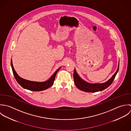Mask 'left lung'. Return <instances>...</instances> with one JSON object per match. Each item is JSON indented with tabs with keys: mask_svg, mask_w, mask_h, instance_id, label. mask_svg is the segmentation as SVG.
I'll use <instances>...</instances> for the list:
<instances>
[{
	"mask_svg": "<svg viewBox=\"0 0 131 131\" xmlns=\"http://www.w3.org/2000/svg\"><path fill=\"white\" fill-rule=\"evenodd\" d=\"M119 69V63L117 69L115 72V73L112 76V77L108 80L107 81L105 82L104 83H92L88 82L83 79H81L79 76L78 73L77 72L75 69L74 70L73 73V78H74V81L75 85L79 89V90L89 93H95L97 92L102 91L105 90V89L107 88L113 82L115 77Z\"/></svg>",
	"mask_w": 131,
	"mask_h": 131,
	"instance_id": "8db88e82",
	"label": "left lung"
}]
</instances>
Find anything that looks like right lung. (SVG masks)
Returning <instances> with one entry per match:
<instances>
[{
	"label": "right lung",
	"instance_id": "1",
	"mask_svg": "<svg viewBox=\"0 0 131 131\" xmlns=\"http://www.w3.org/2000/svg\"><path fill=\"white\" fill-rule=\"evenodd\" d=\"M11 67L12 68L13 72L15 78L17 81L19 83V84L23 87L24 89H25L28 90H30L32 91H41L43 90H45L50 88L53 84V82L57 73L61 68L60 67L58 68L55 72L52 74V77L48 80L43 81V82H38V81H33L29 80H27L25 79H23L21 78L15 71L12 62V60L11 59Z\"/></svg>",
	"mask_w": 131,
	"mask_h": 131
}]
</instances>
